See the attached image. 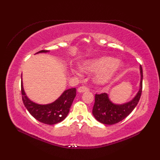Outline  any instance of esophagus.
Listing matches in <instances>:
<instances>
[{"instance_id": "esophagus-1", "label": "esophagus", "mask_w": 160, "mask_h": 160, "mask_svg": "<svg viewBox=\"0 0 160 160\" xmlns=\"http://www.w3.org/2000/svg\"><path fill=\"white\" fill-rule=\"evenodd\" d=\"M89 90V89L88 87H85V86H81L78 89V91L79 93H83L85 92V91H88Z\"/></svg>"}]
</instances>
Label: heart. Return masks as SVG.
I'll use <instances>...</instances> for the list:
<instances>
[{"label": "heart", "mask_w": 160, "mask_h": 160, "mask_svg": "<svg viewBox=\"0 0 160 160\" xmlns=\"http://www.w3.org/2000/svg\"><path fill=\"white\" fill-rule=\"evenodd\" d=\"M81 69L87 72L96 71L94 76L95 82L100 85H104L113 79V77L122 68L120 60H114L111 57L102 56L84 61L81 64ZM73 72L79 74L81 69H73Z\"/></svg>", "instance_id": "b5f03b06"}]
</instances>
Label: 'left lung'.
Returning <instances> with one entry per match:
<instances>
[{"label":"left lung","mask_w":160,"mask_h":160,"mask_svg":"<svg viewBox=\"0 0 160 160\" xmlns=\"http://www.w3.org/2000/svg\"><path fill=\"white\" fill-rule=\"evenodd\" d=\"M140 87L135 98L128 102L123 104H113L106 93L96 94L92 113L96 120L104 124H114L124 120L133 111L140 99L142 91L143 72L140 66Z\"/></svg>","instance_id":"8db88e82"}]
</instances>
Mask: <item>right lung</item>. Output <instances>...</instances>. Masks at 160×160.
<instances>
[{"label": "right lung", "instance_id": "obj_1", "mask_svg": "<svg viewBox=\"0 0 160 160\" xmlns=\"http://www.w3.org/2000/svg\"><path fill=\"white\" fill-rule=\"evenodd\" d=\"M48 52L47 50H41L36 53ZM21 93L23 104L29 113L42 123L52 125L62 122L67 116L76 96V89L72 88L64 91L55 102L48 104H38L30 100L23 89L22 81Z\"/></svg>", "mask_w": 160, "mask_h": 160}]
</instances>
